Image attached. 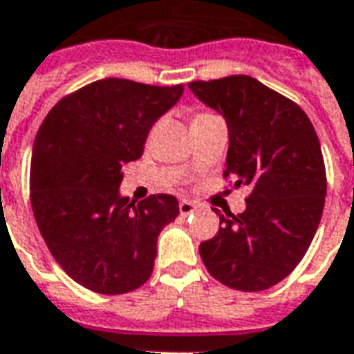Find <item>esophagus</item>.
<instances>
[{
	"label": "esophagus",
	"instance_id": "esophagus-1",
	"mask_svg": "<svg viewBox=\"0 0 354 354\" xmlns=\"http://www.w3.org/2000/svg\"><path fill=\"white\" fill-rule=\"evenodd\" d=\"M178 207H180V212H182V214H192V212L197 211V205L192 201H180Z\"/></svg>",
	"mask_w": 354,
	"mask_h": 354
}]
</instances>
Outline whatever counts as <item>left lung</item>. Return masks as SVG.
Wrapping results in <instances>:
<instances>
[{"instance_id":"1","label":"left lung","mask_w":354,"mask_h":354,"mask_svg":"<svg viewBox=\"0 0 354 354\" xmlns=\"http://www.w3.org/2000/svg\"><path fill=\"white\" fill-rule=\"evenodd\" d=\"M189 90L226 120L224 176L251 187L241 214L214 211L222 226L199 254L228 288H272L301 263L322 218L326 169L315 126L299 105L245 74Z\"/></svg>"}]
</instances>
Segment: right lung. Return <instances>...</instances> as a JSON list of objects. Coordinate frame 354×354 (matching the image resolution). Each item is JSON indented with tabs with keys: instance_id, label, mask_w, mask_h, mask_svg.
Here are the masks:
<instances>
[{
	"instance_id": "right-lung-1",
	"label": "right lung",
	"mask_w": 354,
	"mask_h": 354,
	"mask_svg": "<svg viewBox=\"0 0 354 354\" xmlns=\"http://www.w3.org/2000/svg\"><path fill=\"white\" fill-rule=\"evenodd\" d=\"M184 86L97 80L57 103L32 147L30 201L39 234L61 268L103 295L149 280L160 230L180 214L174 195L138 205L120 195L122 167L143 155L151 126Z\"/></svg>"
}]
</instances>
